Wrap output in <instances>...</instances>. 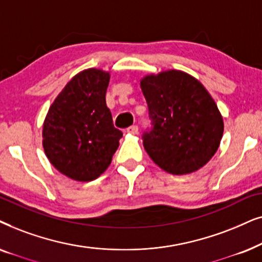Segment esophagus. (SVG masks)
Wrapping results in <instances>:
<instances>
[{
    "label": "esophagus",
    "instance_id": "1",
    "mask_svg": "<svg viewBox=\"0 0 262 262\" xmlns=\"http://www.w3.org/2000/svg\"><path fill=\"white\" fill-rule=\"evenodd\" d=\"M138 132H139L138 125H130V127L127 128V133H128V134L135 135V134H138Z\"/></svg>",
    "mask_w": 262,
    "mask_h": 262
}]
</instances>
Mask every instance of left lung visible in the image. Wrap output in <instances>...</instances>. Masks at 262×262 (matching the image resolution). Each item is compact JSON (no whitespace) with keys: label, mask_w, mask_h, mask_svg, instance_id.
<instances>
[{"label":"left lung","mask_w":262,"mask_h":262,"mask_svg":"<svg viewBox=\"0 0 262 262\" xmlns=\"http://www.w3.org/2000/svg\"><path fill=\"white\" fill-rule=\"evenodd\" d=\"M140 86L152 120L151 130L142 137L149 158L172 175L207 164L221 145L224 122L204 85L170 69L144 76Z\"/></svg>","instance_id":"obj_1"}]
</instances>
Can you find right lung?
<instances>
[{
  "label": "right lung",
  "instance_id": "right-lung-1",
  "mask_svg": "<svg viewBox=\"0 0 262 262\" xmlns=\"http://www.w3.org/2000/svg\"><path fill=\"white\" fill-rule=\"evenodd\" d=\"M110 73L90 68L73 76L49 107L43 124L48 159L69 179L89 182L109 167L122 132L105 95Z\"/></svg>",
  "mask_w": 262,
  "mask_h": 262
}]
</instances>
